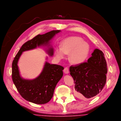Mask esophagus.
<instances>
[{
	"label": "esophagus",
	"instance_id": "34e87169",
	"mask_svg": "<svg viewBox=\"0 0 121 121\" xmlns=\"http://www.w3.org/2000/svg\"><path fill=\"white\" fill-rule=\"evenodd\" d=\"M63 72L65 74H68L69 73V69H68V67H66V68H65L64 69Z\"/></svg>",
	"mask_w": 121,
	"mask_h": 121
}]
</instances>
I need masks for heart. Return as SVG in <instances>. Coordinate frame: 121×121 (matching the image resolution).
<instances>
[{"instance_id": "b5f03b06", "label": "heart", "mask_w": 121, "mask_h": 121, "mask_svg": "<svg viewBox=\"0 0 121 121\" xmlns=\"http://www.w3.org/2000/svg\"><path fill=\"white\" fill-rule=\"evenodd\" d=\"M90 51V46L82 38L73 36L64 39L62 48L57 47L55 49L56 58L61 60L64 58L65 54H70L71 61L74 64H79L86 59Z\"/></svg>"}]
</instances>
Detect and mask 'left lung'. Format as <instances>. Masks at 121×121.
I'll return each mask as SVG.
<instances>
[{
  "label": "left lung",
  "mask_w": 121,
  "mask_h": 121,
  "mask_svg": "<svg viewBox=\"0 0 121 121\" xmlns=\"http://www.w3.org/2000/svg\"><path fill=\"white\" fill-rule=\"evenodd\" d=\"M92 56L84 62L70 67L75 85V95L82 99L96 96L106 82L107 64L103 52L95 48Z\"/></svg>",
  "instance_id": "obj_1"
}]
</instances>
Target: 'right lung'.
I'll use <instances>...</instances> for the list:
<instances>
[{
	"instance_id": "add662e5",
	"label": "right lung",
	"mask_w": 121,
	"mask_h": 121,
	"mask_svg": "<svg viewBox=\"0 0 121 121\" xmlns=\"http://www.w3.org/2000/svg\"><path fill=\"white\" fill-rule=\"evenodd\" d=\"M60 30H53L43 35H38L24 43L20 49L12 63V79L20 95L25 99L35 104H44L53 96L55 88L63 76L64 68L58 65L50 64L46 62L42 72L33 80L24 79L20 75L17 63L23 52L33 49L41 46H48L47 53L50 56L53 49L49 41Z\"/></svg>"
}]
</instances>
